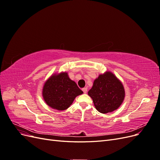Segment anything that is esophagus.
I'll return each mask as SVG.
<instances>
[{
	"instance_id": "obj_1",
	"label": "esophagus",
	"mask_w": 160,
	"mask_h": 160,
	"mask_svg": "<svg viewBox=\"0 0 160 160\" xmlns=\"http://www.w3.org/2000/svg\"><path fill=\"white\" fill-rule=\"evenodd\" d=\"M82 91H83L84 93H86L87 92H88V88H83V89H82Z\"/></svg>"
}]
</instances>
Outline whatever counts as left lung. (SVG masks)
Masks as SVG:
<instances>
[{"instance_id":"left-lung-1","label":"left lung","mask_w":160,"mask_h":160,"mask_svg":"<svg viewBox=\"0 0 160 160\" xmlns=\"http://www.w3.org/2000/svg\"><path fill=\"white\" fill-rule=\"evenodd\" d=\"M88 95L96 109L101 113H107L117 109L122 103L125 90L117 77L111 72H106L94 81Z\"/></svg>"}]
</instances>
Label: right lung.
<instances>
[{
    "label": "right lung",
    "mask_w": 160,
    "mask_h": 160,
    "mask_svg": "<svg viewBox=\"0 0 160 160\" xmlns=\"http://www.w3.org/2000/svg\"><path fill=\"white\" fill-rule=\"evenodd\" d=\"M83 93L75 82L67 72L51 76L44 85L43 99L51 108L59 111L65 110L72 103L77 96Z\"/></svg>",
    "instance_id": "obj_1"
}]
</instances>
